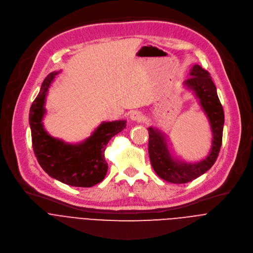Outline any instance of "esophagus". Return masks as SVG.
<instances>
[{
    "instance_id": "34e87169",
    "label": "esophagus",
    "mask_w": 253,
    "mask_h": 253,
    "mask_svg": "<svg viewBox=\"0 0 253 253\" xmlns=\"http://www.w3.org/2000/svg\"><path fill=\"white\" fill-rule=\"evenodd\" d=\"M143 113L141 111H138V110H135V111H132L131 114H130V119L132 121H135V122H141L143 120Z\"/></svg>"
}]
</instances>
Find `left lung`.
Returning <instances> with one entry per match:
<instances>
[{
    "instance_id": "8db88e82",
    "label": "left lung",
    "mask_w": 253,
    "mask_h": 253,
    "mask_svg": "<svg viewBox=\"0 0 253 253\" xmlns=\"http://www.w3.org/2000/svg\"><path fill=\"white\" fill-rule=\"evenodd\" d=\"M189 75L190 78L183 84L199 100L212 131V146L208 156L196 163L174 159L168 149L165 134L156 128H148V152L151 165L161 179L175 184L190 182L208 171L217 159L222 144L224 112L210 74L199 65H194Z\"/></svg>"
}]
</instances>
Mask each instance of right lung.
<instances>
[{"label":"right lung","instance_id":"add662e5","mask_svg":"<svg viewBox=\"0 0 253 253\" xmlns=\"http://www.w3.org/2000/svg\"><path fill=\"white\" fill-rule=\"evenodd\" d=\"M59 72H52L42 83L32 103L29 123L34 153L49 176L75 187H92L105 178L108 164L104 152L109 140L126 127L125 120L102 122L93 134L78 144H69L54 138L44 129L45 100Z\"/></svg>","mask_w":253,"mask_h":253}]
</instances>
